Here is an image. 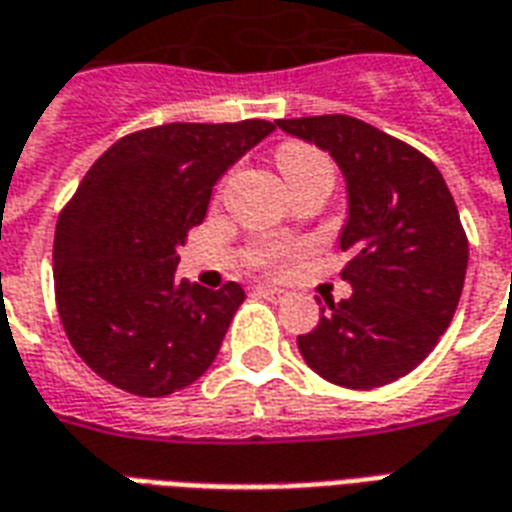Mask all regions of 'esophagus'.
I'll return each instance as SVG.
<instances>
[{"instance_id": "esophagus-1", "label": "esophagus", "mask_w": 512, "mask_h": 512, "mask_svg": "<svg viewBox=\"0 0 512 512\" xmlns=\"http://www.w3.org/2000/svg\"><path fill=\"white\" fill-rule=\"evenodd\" d=\"M257 293H260V296H266V299H274V301L285 299V290L277 288V285H260V288H257Z\"/></svg>"}]
</instances>
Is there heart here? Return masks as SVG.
I'll return each instance as SVG.
<instances>
[{"label":"heart","mask_w":512,"mask_h":512,"mask_svg":"<svg viewBox=\"0 0 512 512\" xmlns=\"http://www.w3.org/2000/svg\"><path fill=\"white\" fill-rule=\"evenodd\" d=\"M277 164L285 178H296L304 172H329L332 175V164L323 156L321 150L301 142H288L277 150Z\"/></svg>","instance_id":"obj_1"}]
</instances>
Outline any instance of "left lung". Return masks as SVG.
I'll use <instances>...</instances> for the list:
<instances>
[{"label":"left lung","mask_w":512,"mask_h":512,"mask_svg":"<svg viewBox=\"0 0 512 512\" xmlns=\"http://www.w3.org/2000/svg\"><path fill=\"white\" fill-rule=\"evenodd\" d=\"M337 161L348 191L340 277L354 293L329 301L299 334L304 362L326 381L376 389L411 373L436 348L461 299L469 241L436 164L348 115L277 120Z\"/></svg>","instance_id":"8db88e82"}]
</instances>
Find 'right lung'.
Instances as JSON below:
<instances>
[{
    "instance_id": "1",
    "label": "right lung",
    "mask_w": 512,
    "mask_h": 512,
    "mask_svg": "<svg viewBox=\"0 0 512 512\" xmlns=\"http://www.w3.org/2000/svg\"><path fill=\"white\" fill-rule=\"evenodd\" d=\"M266 120L167 123L123 136L84 175L54 233L68 340L98 376L164 397L213 365L244 288L175 277L216 180L274 131Z\"/></svg>"
}]
</instances>
